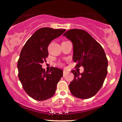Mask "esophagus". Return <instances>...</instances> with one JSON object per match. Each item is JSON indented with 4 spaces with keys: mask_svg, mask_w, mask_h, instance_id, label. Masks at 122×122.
I'll return each instance as SVG.
<instances>
[{
    "mask_svg": "<svg viewBox=\"0 0 122 122\" xmlns=\"http://www.w3.org/2000/svg\"><path fill=\"white\" fill-rule=\"evenodd\" d=\"M68 73V71H67L66 69H64V71H63V75L64 76H65L66 74H67Z\"/></svg>",
    "mask_w": 122,
    "mask_h": 122,
    "instance_id": "esophagus-1",
    "label": "esophagus"
}]
</instances>
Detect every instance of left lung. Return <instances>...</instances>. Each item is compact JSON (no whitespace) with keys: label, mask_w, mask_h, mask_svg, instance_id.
<instances>
[{"label":"left lung","mask_w":122,"mask_h":122,"mask_svg":"<svg viewBox=\"0 0 122 122\" xmlns=\"http://www.w3.org/2000/svg\"><path fill=\"white\" fill-rule=\"evenodd\" d=\"M65 36L73 43V60L76 66L84 67V72L72 70L74 79L69 85L71 93L76 97H92L102 88L107 74L108 61L102 46L89 33L80 29H71Z\"/></svg>","instance_id":"obj_1"}]
</instances>
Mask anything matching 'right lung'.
<instances>
[{
	"mask_svg": "<svg viewBox=\"0 0 122 122\" xmlns=\"http://www.w3.org/2000/svg\"><path fill=\"white\" fill-rule=\"evenodd\" d=\"M65 29L42 27L36 31L23 46L18 61V77L27 94L34 100L43 101L54 95L63 76L60 68L52 67L45 72L42 64L48 56L47 47Z\"/></svg>",
	"mask_w": 122,
	"mask_h": 122,
	"instance_id": "obj_1",
	"label": "right lung"
}]
</instances>
